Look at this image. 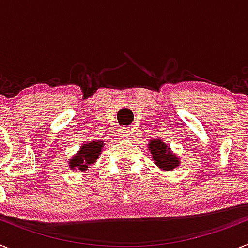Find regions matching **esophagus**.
Segmentation results:
<instances>
[{"instance_id": "34e87169", "label": "esophagus", "mask_w": 248, "mask_h": 248, "mask_svg": "<svg viewBox=\"0 0 248 248\" xmlns=\"http://www.w3.org/2000/svg\"><path fill=\"white\" fill-rule=\"evenodd\" d=\"M132 132H133V130L129 128V126H124V128H120V130H119L120 135H122L123 138H129V137L132 135Z\"/></svg>"}]
</instances>
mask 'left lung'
Wrapping results in <instances>:
<instances>
[{"label": "left lung", "mask_w": 248, "mask_h": 248, "mask_svg": "<svg viewBox=\"0 0 248 248\" xmlns=\"http://www.w3.org/2000/svg\"><path fill=\"white\" fill-rule=\"evenodd\" d=\"M148 148L150 150L154 164L162 170H173L181 166V158L173 153L169 145L164 143L162 138L150 139L148 143Z\"/></svg>", "instance_id": "1"}]
</instances>
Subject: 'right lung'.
I'll list each match as a JSON object with an SVG mask.
<instances>
[{
  "mask_svg": "<svg viewBox=\"0 0 248 248\" xmlns=\"http://www.w3.org/2000/svg\"><path fill=\"white\" fill-rule=\"evenodd\" d=\"M105 145L103 140H92L82 144L79 152L69 159V168L78 172H86L93 163L96 162Z\"/></svg>",
  "mask_w": 248,
  "mask_h": 248,
  "instance_id": "obj_1",
  "label": "right lung"
}]
</instances>
